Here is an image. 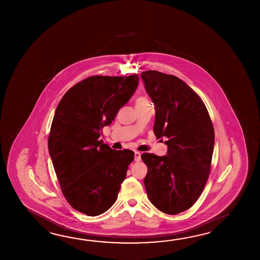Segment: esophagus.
Wrapping results in <instances>:
<instances>
[{
	"instance_id": "esophagus-1",
	"label": "esophagus",
	"mask_w": 260,
	"mask_h": 260,
	"mask_svg": "<svg viewBox=\"0 0 260 260\" xmlns=\"http://www.w3.org/2000/svg\"><path fill=\"white\" fill-rule=\"evenodd\" d=\"M140 160H141V153L139 151H136L135 152V160L139 161Z\"/></svg>"
}]
</instances>
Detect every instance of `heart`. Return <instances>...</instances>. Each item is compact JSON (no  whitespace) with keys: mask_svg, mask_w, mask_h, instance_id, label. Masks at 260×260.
I'll list each match as a JSON object with an SVG mask.
<instances>
[{"mask_svg":"<svg viewBox=\"0 0 260 260\" xmlns=\"http://www.w3.org/2000/svg\"><path fill=\"white\" fill-rule=\"evenodd\" d=\"M150 100L147 98V96H139L136 100V107H139V106L149 105Z\"/></svg>","mask_w":260,"mask_h":260,"instance_id":"b5f03b06","label":"heart"}]
</instances>
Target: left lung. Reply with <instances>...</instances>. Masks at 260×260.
I'll return each instance as SVG.
<instances>
[{
  "label": "left lung",
  "mask_w": 260,
  "mask_h": 260,
  "mask_svg": "<svg viewBox=\"0 0 260 260\" xmlns=\"http://www.w3.org/2000/svg\"><path fill=\"white\" fill-rule=\"evenodd\" d=\"M154 103L156 138H167L166 156L143 153L151 204L168 215L188 210L209 177L215 131L204 101L182 80L157 71L141 73Z\"/></svg>",
  "instance_id": "left-lung-1"
}]
</instances>
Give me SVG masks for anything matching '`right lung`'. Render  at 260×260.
<instances>
[{"instance_id": "add662e5", "label": "right lung", "mask_w": 260, "mask_h": 260, "mask_svg": "<svg viewBox=\"0 0 260 260\" xmlns=\"http://www.w3.org/2000/svg\"><path fill=\"white\" fill-rule=\"evenodd\" d=\"M138 76L86 78L63 95L55 110L48 149L61 191L73 209L89 216L116 202L135 153L100 139L138 87Z\"/></svg>"}]
</instances>
